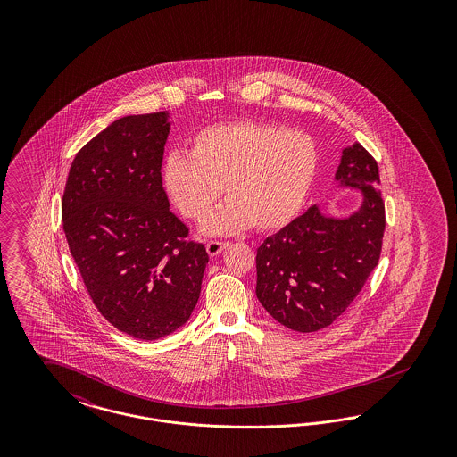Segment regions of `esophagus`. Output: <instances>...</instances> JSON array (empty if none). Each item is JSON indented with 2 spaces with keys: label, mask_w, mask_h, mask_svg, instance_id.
Instances as JSON below:
<instances>
[{
  "label": "esophagus",
  "mask_w": 457,
  "mask_h": 457,
  "mask_svg": "<svg viewBox=\"0 0 457 457\" xmlns=\"http://www.w3.org/2000/svg\"><path fill=\"white\" fill-rule=\"evenodd\" d=\"M228 245H229L228 241H207L205 248H207V253H209L211 257H216Z\"/></svg>",
  "instance_id": "34e87169"
}]
</instances>
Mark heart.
<instances>
[{
	"instance_id": "heart-1",
	"label": "heart",
	"mask_w": 457,
	"mask_h": 457,
	"mask_svg": "<svg viewBox=\"0 0 457 457\" xmlns=\"http://www.w3.org/2000/svg\"><path fill=\"white\" fill-rule=\"evenodd\" d=\"M317 170L319 149L310 135L245 120L205 127L192 138L190 154H168L162 185L178 211L194 220L205 218L224 190L228 200L202 231L226 237L252 224L262 231L287 224Z\"/></svg>"
}]
</instances>
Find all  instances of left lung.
I'll use <instances>...</instances> for the list:
<instances>
[{
	"label": "left lung",
	"instance_id": "left-lung-1",
	"mask_svg": "<svg viewBox=\"0 0 457 457\" xmlns=\"http://www.w3.org/2000/svg\"><path fill=\"white\" fill-rule=\"evenodd\" d=\"M334 179L361 202L345 218L320 204L257 248V298L284 327L315 332L330 326L375 269L386 229L378 166L360 144L343 149Z\"/></svg>",
	"mask_w": 457,
	"mask_h": 457
}]
</instances>
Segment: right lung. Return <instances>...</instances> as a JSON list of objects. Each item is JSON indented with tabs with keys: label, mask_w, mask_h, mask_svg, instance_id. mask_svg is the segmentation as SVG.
Wrapping results in <instances>:
<instances>
[{
	"label": "right lung",
	"mask_w": 457,
	"mask_h": 457,
	"mask_svg": "<svg viewBox=\"0 0 457 457\" xmlns=\"http://www.w3.org/2000/svg\"><path fill=\"white\" fill-rule=\"evenodd\" d=\"M170 112L112 121L75 155L63 231L88 295L111 326L154 341L195 308L209 255L170 211L162 155Z\"/></svg>",
	"instance_id": "1"
}]
</instances>
